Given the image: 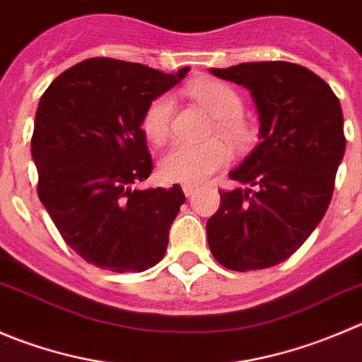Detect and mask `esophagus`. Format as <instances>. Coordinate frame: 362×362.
<instances>
[{"instance_id": "obj_1", "label": "esophagus", "mask_w": 362, "mask_h": 362, "mask_svg": "<svg viewBox=\"0 0 362 362\" xmlns=\"http://www.w3.org/2000/svg\"><path fill=\"white\" fill-rule=\"evenodd\" d=\"M182 189H184V194L187 196V198H191V196L194 194L196 191H198V187H196V185H192V184H184V185H182Z\"/></svg>"}]
</instances>
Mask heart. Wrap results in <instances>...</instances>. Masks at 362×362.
Here are the masks:
<instances>
[{
  "instance_id": "1",
  "label": "heart",
  "mask_w": 362,
  "mask_h": 362,
  "mask_svg": "<svg viewBox=\"0 0 362 362\" xmlns=\"http://www.w3.org/2000/svg\"><path fill=\"white\" fill-rule=\"evenodd\" d=\"M191 95L217 118L216 129L230 141L242 143L245 127L238 117L244 111V103L237 90L217 79H203L191 84ZM175 115V99L171 93H163L150 100L143 113L141 127L146 138L156 145L166 141L171 134ZM231 159V150L221 139L205 143H177L163 156L159 163L160 177L168 182L198 184L226 166Z\"/></svg>"
}]
</instances>
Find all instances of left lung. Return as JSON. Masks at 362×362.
Returning a JSON list of instances; mask_svg holds the SVG:
<instances>
[{
	"mask_svg": "<svg viewBox=\"0 0 362 362\" xmlns=\"http://www.w3.org/2000/svg\"><path fill=\"white\" fill-rule=\"evenodd\" d=\"M210 72L251 92L262 141L230 173L245 189L219 191V209L206 221L209 247L237 272L274 267L304 244L331 203L346 145L341 106L322 77L297 63Z\"/></svg>",
	"mask_w": 362,
	"mask_h": 362,
	"instance_id": "8db88e82",
	"label": "left lung"
}]
</instances>
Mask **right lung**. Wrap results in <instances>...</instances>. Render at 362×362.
I'll list each match as a JSON object with an SVG mask.
<instances>
[{
	"label": "right lung",
	"mask_w": 362,
	"mask_h": 362,
	"mask_svg": "<svg viewBox=\"0 0 362 362\" xmlns=\"http://www.w3.org/2000/svg\"><path fill=\"white\" fill-rule=\"evenodd\" d=\"M187 72L100 56L59 74L42 95L31 136L38 198L88 263L122 274L164 258L185 196L178 184L134 187L153 170L141 122L150 100Z\"/></svg>",
	"instance_id": "add662e5"
}]
</instances>
